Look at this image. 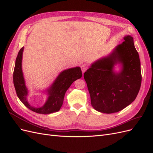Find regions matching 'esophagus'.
<instances>
[{
  "mask_svg": "<svg viewBox=\"0 0 153 153\" xmlns=\"http://www.w3.org/2000/svg\"><path fill=\"white\" fill-rule=\"evenodd\" d=\"M81 69H82V73H84L87 69V66L85 64H82V65L81 66Z\"/></svg>",
  "mask_w": 153,
  "mask_h": 153,
  "instance_id": "esophagus-1",
  "label": "esophagus"
}]
</instances>
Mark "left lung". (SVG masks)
<instances>
[{"mask_svg": "<svg viewBox=\"0 0 153 153\" xmlns=\"http://www.w3.org/2000/svg\"><path fill=\"white\" fill-rule=\"evenodd\" d=\"M108 57L92 64L84 73L91 105L98 112H119L135 100L139 92L142 75L139 55L130 36ZM121 63L122 71H113L115 64Z\"/></svg>", "mask_w": 153, "mask_h": 153, "instance_id": "left-lung-1", "label": "left lung"}]
</instances>
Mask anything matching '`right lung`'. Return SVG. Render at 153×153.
<instances>
[{"mask_svg":"<svg viewBox=\"0 0 153 153\" xmlns=\"http://www.w3.org/2000/svg\"><path fill=\"white\" fill-rule=\"evenodd\" d=\"M24 47L18 53L16 59L15 69L13 72V84L16 94L25 106L34 112L42 114H49L58 111L63 103L64 95L72 83L82 77V73L80 67L70 68L63 71L48 89V98L42 107L36 108L29 105L27 100V89L22 69V59Z\"/></svg>","mask_w":153,"mask_h":153,"instance_id":"1","label":"right lung"}]
</instances>
